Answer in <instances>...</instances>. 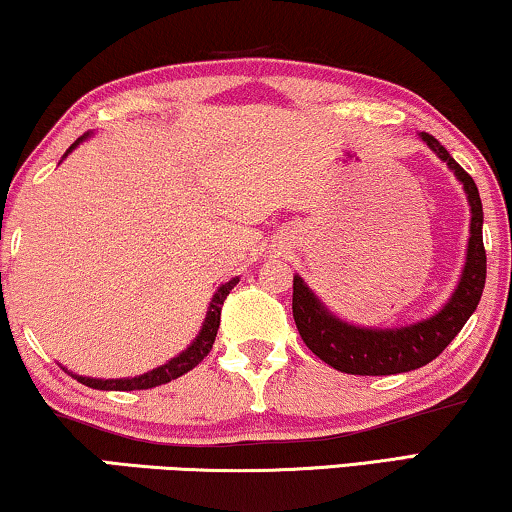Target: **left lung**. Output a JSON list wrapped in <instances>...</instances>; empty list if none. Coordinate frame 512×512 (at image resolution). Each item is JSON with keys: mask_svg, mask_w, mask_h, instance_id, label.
Instances as JSON below:
<instances>
[{"mask_svg": "<svg viewBox=\"0 0 512 512\" xmlns=\"http://www.w3.org/2000/svg\"><path fill=\"white\" fill-rule=\"evenodd\" d=\"M420 139L434 150L438 160L448 164V169L462 183L466 199H469L471 227L462 276H459L450 299L429 318L399 327H359L331 313L297 273L294 276L292 313L299 334L308 350H313L322 362L334 366L341 373L392 376V373H406L429 364L462 331L466 320L478 308L482 290H485L487 255L485 246H482V201L478 187L434 136L422 132Z\"/></svg>", "mask_w": 512, "mask_h": 512, "instance_id": "1", "label": "left lung"}]
</instances>
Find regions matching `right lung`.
Instances as JSON below:
<instances>
[{
	"label": "right lung",
	"instance_id": "add662e5",
	"mask_svg": "<svg viewBox=\"0 0 512 512\" xmlns=\"http://www.w3.org/2000/svg\"><path fill=\"white\" fill-rule=\"evenodd\" d=\"M88 134H83L81 139H76L71 143L67 153V157L71 150H76L81 143L88 139ZM62 157V160H64ZM239 283V278H232L227 280V283H222L218 290H215L211 304H208V311H206V318L201 322V329L199 334L194 336V341L187 345L183 352H178L176 357H171L167 364L157 366V369L148 371V373H141V376H134V378H90V376H76L74 371H67L62 366L64 371L71 373V378H76L78 383L92 387V390H106V392H132V390H150V387H157V385H164V383H171V380L181 378L183 373L192 371L194 366H197L201 359H204L208 352H211L213 343H215V334H218V327H220V311H222V304H225L227 294L234 290V285Z\"/></svg>",
	"mask_w": 512,
	"mask_h": 512
}]
</instances>
